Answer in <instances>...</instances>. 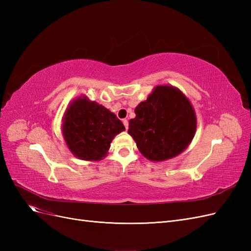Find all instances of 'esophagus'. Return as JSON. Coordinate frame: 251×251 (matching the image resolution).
<instances>
[{"label":"esophagus","instance_id":"esophagus-1","mask_svg":"<svg viewBox=\"0 0 251 251\" xmlns=\"http://www.w3.org/2000/svg\"><path fill=\"white\" fill-rule=\"evenodd\" d=\"M123 123H124V125L126 126V130H127V127H128V121H127V119H123Z\"/></svg>","mask_w":251,"mask_h":251}]
</instances>
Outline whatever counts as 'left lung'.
Returning a JSON list of instances; mask_svg holds the SVG:
<instances>
[{
	"instance_id": "left-lung-1",
	"label": "left lung",
	"mask_w": 251,
	"mask_h": 251,
	"mask_svg": "<svg viewBox=\"0 0 251 251\" xmlns=\"http://www.w3.org/2000/svg\"><path fill=\"white\" fill-rule=\"evenodd\" d=\"M127 133L151 161H164L182 153L192 142L196 113L188 98L173 86H157L135 109Z\"/></svg>"
}]
</instances>
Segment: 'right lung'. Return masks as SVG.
<instances>
[{"label": "right lung", "instance_id": "obj_1", "mask_svg": "<svg viewBox=\"0 0 251 251\" xmlns=\"http://www.w3.org/2000/svg\"><path fill=\"white\" fill-rule=\"evenodd\" d=\"M62 130L67 147L75 157L98 161L107 156L112 140L126 127L115 114L83 96L68 105Z\"/></svg>", "mask_w": 251, "mask_h": 251}]
</instances>
